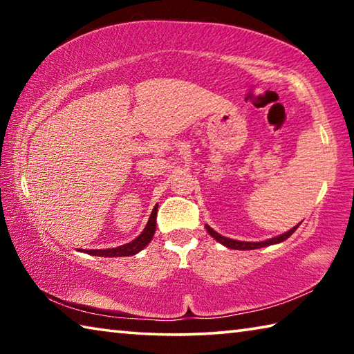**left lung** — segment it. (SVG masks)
Returning a JSON list of instances; mask_svg holds the SVG:
<instances>
[{
    "mask_svg": "<svg viewBox=\"0 0 354 354\" xmlns=\"http://www.w3.org/2000/svg\"><path fill=\"white\" fill-rule=\"evenodd\" d=\"M298 226H299V223L297 226H293L292 230L286 231L284 234H279L277 237L267 239V241H262V242H243V241H234V239L221 236V234H218L217 231H214L211 226L205 225L207 232L215 239V241H217L221 245H225L226 248H231V250H256V248H262V247H270V245H274V243H281V242H284L286 239H289L293 234V232H295V230H297Z\"/></svg>",
    "mask_w": 354,
    "mask_h": 354,
    "instance_id": "obj_1",
    "label": "left lung"
}]
</instances>
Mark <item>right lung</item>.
Returning <instances> with one entry per match:
<instances>
[{
	"label": "right lung",
	"instance_id": "obj_1",
	"mask_svg": "<svg viewBox=\"0 0 354 354\" xmlns=\"http://www.w3.org/2000/svg\"><path fill=\"white\" fill-rule=\"evenodd\" d=\"M156 215H158V205L153 207L151 215L147 221V226L143 227V231L137 236L134 241H131L129 243L120 245V247L115 248H106V250H77V251H84V253L92 254V256H100V257H123V256H134L142 251L147 245L151 242V239L154 236L156 231Z\"/></svg>",
	"mask_w": 354,
	"mask_h": 354
}]
</instances>
